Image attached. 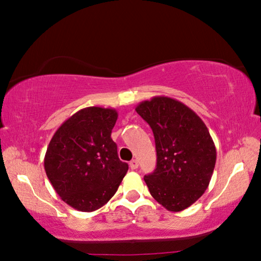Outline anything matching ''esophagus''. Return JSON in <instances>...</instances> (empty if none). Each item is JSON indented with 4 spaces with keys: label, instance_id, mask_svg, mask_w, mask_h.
I'll return each mask as SVG.
<instances>
[{
    "label": "esophagus",
    "instance_id": "1",
    "mask_svg": "<svg viewBox=\"0 0 261 261\" xmlns=\"http://www.w3.org/2000/svg\"><path fill=\"white\" fill-rule=\"evenodd\" d=\"M129 165H130L131 169H137V168H138V166H139V163L137 160H132V161H130Z\"/></svg>",
    "mask_w": 261,
    "mask_h": 261
}]
</instances>
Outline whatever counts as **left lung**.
I'll return each instance as SVG.
<instances>
[{
  "instance_id": "obj_1",
  "label": "left lung",
  "mask_w": 261,
  "mask_h": 261,
  "mask_svg": "<svg viewBox=\"0 0 261 261\" xmlns=\"http://www.w3.org/2000/svg\"><path fill=\"white\" fill-rule=\"evenodd\" d=\"M136 112L153 131L156 168L145 175L152 197L170 212L191 206L208 188L216 148L201 118L178 100L153 96Z\"/></svg>"
}]
</instances>
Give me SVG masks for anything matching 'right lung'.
<instances>
[{
    "label": "right lung",
    "mask_w": 261,
    "mask_h": 261,
    "mask_svg": "<svg viewBox=\"0 0 261 261\" xmlns=\"http://www.w3.org/2000/svg\"><path fill=\"white\" fill-rule=\"evenodd\" d=\"M117 117L114 108H83L56 130L48 145L47 177L74 210L93 212L107 204L129 169L110 137Z\"/></svg>",
    "instance_id": "add662e5"
}]
</instances>
